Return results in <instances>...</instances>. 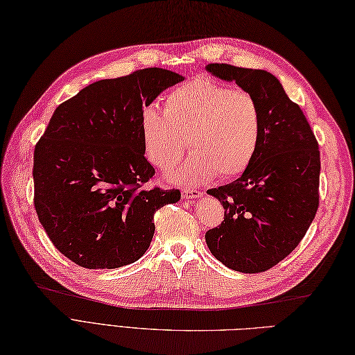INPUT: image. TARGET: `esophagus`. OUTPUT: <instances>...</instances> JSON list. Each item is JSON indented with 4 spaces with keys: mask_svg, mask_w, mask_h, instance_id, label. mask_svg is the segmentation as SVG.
Instances as JSON below:
<instances>
[{
    "mask_svg": "<svg viewBox=\"0 0 355 355\" xmlns=\"http://www.w3.org/2000/svg\"><path fill=\"white\" fill-rule=\"evenodd\" d=\"M203 193L202 191H197L194 188H184L182 189V197L184 198H197L200 197Z\"/></svg>",
    "mask_w": 355,
    "mask_h": 355,
    "instance_id": "1",
    "label": "esophagus"
}]
</instances>
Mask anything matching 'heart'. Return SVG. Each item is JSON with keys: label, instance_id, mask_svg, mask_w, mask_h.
I'll list each match as a JSON object with an SVG mask.
<instances>
[{"label": "heart", "instance_id": "obj_1", "mask_svg": "<svg viewBox=\"0 0 355 355\" xmlns=\"http://www.w3.org/2000/svg\"><path fill=\"white\" fill-rule=\"evenodd\" d=\"M146 157L155 167H176L188 148L193 157L173 173L180 184L232 179L252 164L262 135V108L250 92L196 78L170 92L162 112L141 116Z\"/></svg>", "mask_w": 355, "mask_h": 355}]
</instances>
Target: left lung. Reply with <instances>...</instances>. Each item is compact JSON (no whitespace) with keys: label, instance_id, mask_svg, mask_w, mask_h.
<instances>
[{"label":"left lung","instance_id":"8db88e82","mask_svg":"<svg viewBox=\"0 0 355 355\" xmlns=\"http://www.w3.org/2000/svg\"><path fill=\"white\" fill-rule=\"evenodd\" d=\"M206 71L253 94L262 108V135L243 176L207 191L223 205L224 220L205 239L232 270L262 272L295 250L315 218L318 140L298 103L270 72L223 63L207 64Z\"/></svg>","mask_w":355,"mask_h":355}]
</instances>
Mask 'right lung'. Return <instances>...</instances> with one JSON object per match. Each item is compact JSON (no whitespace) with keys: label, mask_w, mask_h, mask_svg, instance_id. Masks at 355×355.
I'll list each match as a JSON object with an SVG mask.
<instances>
[{"label":"right lung","mask_w":355,"mask_h":355,"mask_svg":"<svg viewBox=\"0 0 355 355\" xmlns=\"http://www.w3.org/2000/svg\"><path fill=\"white\" fill-rule=\"evenodd\" d=\"M184 81L148 67L101 80L60 103L34 149V207L51 243L89 270L138 261L153 238V215L179 189L144 188L155 168L144 158L143 108Z\"/></svg>","instance_id":"add662e5"}]
</instances>
